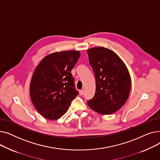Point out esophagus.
I'll return each instance as SVG.
<instances>
[{"label":"esophagus","mask_w":160,"mask_h":160,"mask_svg":"<svg viewBox=\"0 0 160 160\" xmlns=\"http://www.w3.org/2000/svg\"><path fill=\"white\" fill-rule=\"evenodd\" d=\"M83 93H84V91H83V89H82V90H80V95H83Z\"/></svg>","instance_id":"esophagus-1"}]
</instances>
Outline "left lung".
Wrapping results in <instances>:
<instances>
[{
	"instance_id": "obj_1",
	"label": "left lung",
	"mask_w": 160,
	"mask_h": 160,
	"mask_svg": "<svg viewBox=\"0 0 160 160\" xmlns=\"http://www.w3.org/2000/svg\"><path fill=\"white\" fill-rule=\"evenodd\" d=\"M87 52L96 80L95 96L88 100V104L98 113L112 114L128 98L131 88L128 70L119 56L110 49L97 47Z\"/></svg>"
}]
</instances>
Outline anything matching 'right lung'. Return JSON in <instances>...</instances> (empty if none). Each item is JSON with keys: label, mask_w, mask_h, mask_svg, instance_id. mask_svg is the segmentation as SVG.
I'll use <instances>...</instances> for the list:
<instances>
[{"label": "right lung", "mask_w": 160, "mask_h": 160, "mask_svg": "<svg viewBox=\"0 0 160 160\" xmlns=\"http://www.w3.org/2000/svg\"><path fill=\"white\" fill-rule=\"evenodd\" d=\"M80 56L78 50L53 52L36 67L30 94L33 106L45 118L52 121L60 118L78 95L71 71Z\"/></svg>", "instance_id": "right-lung-1"}]
</instances>
